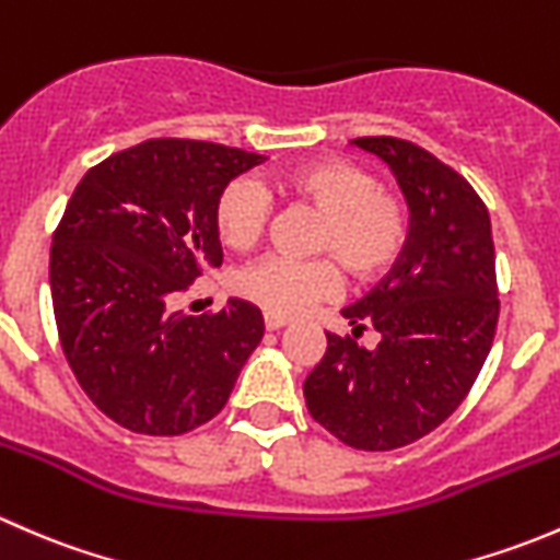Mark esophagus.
I'll use <instances>...</instances> for the list:
<instances>
[{"mask_svg": "<svg viewBox=\"0 0 560 560\" xmlns=\"http://www.w3.org/2000/svg\"><path fill=\"white\" fill-rule=\"evenodd\" d=\"M287 325V319L284 316H273V314H265V327H268V330H281V327Z\"/></svg>", "mask_w": 560, "mask_h": 560, "instance_id": "1", "label": "esophagus"}]
</instances>
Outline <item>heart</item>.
Segmentation results:
<instances>
[{"label":"heart","mask_w":560,"mask_h":560,"mask_svg":"<svg viewBox=\"0 0 560 560\" xmlns=\"http://www.w3.org/2000/svg\"><path fill=\"white\" fill-rule=\"evenodd\" d=\"M279 189L322 213L316 252L330 254L354 281L385 276L409 241V208L380 178L347 160H316L295 167ZM273 202L257 180L238 178L217 200V230L235 252L259 244ZM238 295L273 316L303 314L338 290V270L330 259L265 257L241 270Z\"/></svg>","instance_id":"1"}]
</instances>
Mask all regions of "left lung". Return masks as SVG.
Segmentation results:
<instances>
[{"mask_svg":"<svg viewBox=\"0 0 560 560\" xmlns=\"http://www.w3.org/2000/svg\"><path fill=\"white\" fill-rule=\"evenodd\" d=\"M352 145L393 171L409 206V241L385 279L343 308L355 338L327 332L303 395L332 436L385 453L442 425L482 371L499 322L495 252L488 208L453 167L409 140ZM365 326L381 332L374 350L357 343Z\"/></svg>","mask_w":560,"mask_h":560,"instance_id":"1","label":"left lung"}]
</instances>
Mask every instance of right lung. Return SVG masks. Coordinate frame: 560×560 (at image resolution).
Wrapping results in <instances>:
<instances>
[{
    "label": "right lung",
    "mask_w": 560,
    "mask_h": 560,
    "mask_svg": "<svg viewBox=\"0 0 560 560\" xmlns=\"http://www.w3.org/2000/svg\"><path fill=\"white\" fill-rule=\"evenodd\" d=\"M265 156L202 140L156 138L92 167L50 246L61 349L83 393L118 425L178 436L228 404L262 314L230 298L186 314L175 298L222 265L217 200Z\"/></svg>",
    "instance_id": "add662e5"
}]
</instances>
